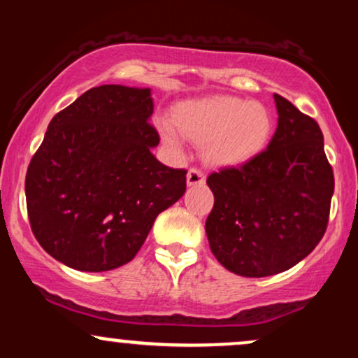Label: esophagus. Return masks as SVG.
Listing matches in <instances>:
<instances>
[{"mask_svg": "<svg viewBox=\"0 0 358 358\" xmlns=\"http://www.w3.org/2000/svg\"><path fill=\"white\" fill-rule=\"evenodd\" d=\"M187 183L188 187H196V185H203L205 183V175L203 171L196 170V168H190L187 173Z\"/></svg>", "mask_w": 358, "mask_h": 358, "instance_id": "1", "label": "esophagus"}]
</instances>
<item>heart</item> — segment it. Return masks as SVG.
I'll return each mask as SVG.
<instances>
[{
    "label": "heart",
    "instance_id": "heart-1",
    "mask_svg": "<svg viewBox=\"0 0 358 358\" xmlns=\"http://www.w3.org/2000/svg\"><path fill=\"white\" fill-rule=\"evenodd\" d=\"M173 124L183 136L203 143V156L212 165H241L268 143L273 119L261 102L232 96H213L178 106ZM168 146L180 150L182 141L170 122L162 124Z\"/></svg>",
    "mask_w": 358,
    "mask_h": 358
}]
</instances>
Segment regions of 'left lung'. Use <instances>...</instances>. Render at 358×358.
<instances>
[{
    "label": "left lung",
    "mask_w": 358,
    "mask_h": 358,
    "mask_svg": "<svg viewBox=\"0 0 358 358\" xmlns=\"http://www.w3.org/2000/svg\"><path fill=\"white\" fill-rule=\"evenodd\" d=\"M278 127L268 148L207 178L213 208L205 222L210 250L234 274L264 278L293 268L322 241L334 170L318 122L274 94Z\"/></svg>",
    "instance_id": "8db88e82"
}]
</instances>
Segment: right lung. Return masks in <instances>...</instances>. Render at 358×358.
Listing matches in <instances>:
<instances>
[{
    "instance_id": "obj_1",
    "label": "right lung",
    "mask_w": 358,
    "mask_h": 358,
    "mask_svg": "<svg viewBox=\"0 0 358 358\" xmlns=\"http://www.w3.org/2000/svg\"><path fill=\"white\" fill-rule=\"evenodd\" d=\"M151 89L99 85L55 114L28 165L24 193L36 241L85 273L124 266L155 219L187 190V170L151 153Z\"/></svg>"
}]
</instances>
